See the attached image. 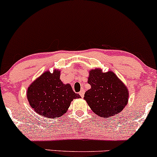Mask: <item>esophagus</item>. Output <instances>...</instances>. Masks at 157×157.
Masks as SVG:
<instances>
[{
	"label": "esophagus",
	"mask_w": 157,
	"mask_h": 157,
	"mask_svg": "<svg viewBox=\"0 0 157 157\" xmlns=\"http://www.w3.org/2000/svg\"><path fill=\"white\" fill-rule=\"evenodd\" d=\"M84 94H85L84 90H81L80 92H79V94L80 95L81 97H84Z\"/></svg>",
	"instance_id": "34e87169"
}]
</instances>
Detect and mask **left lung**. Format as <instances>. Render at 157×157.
<instances>
[{
	"instance_id": "obj_1",
	"label": "left lung",
	"mask_w": 157,
	"mask_h": 157,
	"mask_svg": "<svg viewBox=\"0 0 157 157\" xmlns=\"http://www.w3.org/2000/svg\"><path fill=\"white\" fill-rule=\"evenodd\" d=\"M88 82L91 88L85 93L84 99L100 117H111L127 105V88L112 71L103 73L98 68L91 70Z\"/></svg>"
}]
</instances>
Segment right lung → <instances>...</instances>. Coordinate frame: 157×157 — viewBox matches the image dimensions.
I'll return each instance as SVG.
<instances>
[{"mask_svg":"<svg viewBox=\"0 0 157 157\" xmlns=\"http://www.w3.org/2000/svg\"><path fill=\"white\" fill-rule=\"evenodd\" d=\"M60 71H46L27 90V98L34 111L44 117L56 119L66 113L74 99L80 98L69 84H63Z\"/></svg>","mask_w":157,"mask_h":157,"instance_id":"add662e5","label":"right lung"}]
</instances>
